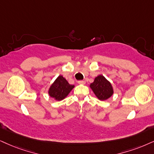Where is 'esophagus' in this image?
Instances as JSON below:
<instances>
[{
	"label": "esophagus",
	"mask_w": 154,
	"mask_h": 154,
	"mask_svg": "<svg viewBox=\"0 0 154 154\" xmlns=\"http://www.w3.org/2000/svg\"><path fill=\"white\" fill-rule=\"evenodd\" d=\"M78 83L79 84V85H85V84L86 83V82L84 81V80H80V81L78 82Z\"/></svg>",
	"instance_id": "1"
}]
</instances>
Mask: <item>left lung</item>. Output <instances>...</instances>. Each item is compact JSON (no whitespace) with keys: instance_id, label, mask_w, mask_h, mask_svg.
<instances>
[{"instance_id":"obj_1","label":"left lung","mask_w":154,"mask_h":154,"mask_svg":"<svg viewBox=\"0 0 154 154\" xmlns=\"http://www.w3.org/2000/svg\"><path fill=\"white\" fill-rule=\"evenodd\" d=\"M97 98L101 101H104L109 99L114 94V89L112 84L102 75L95 77L94 82L89 85Z\"/></svg>"}]
</instances>
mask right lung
<instances>
[{"mask_svg":"<svg viewBox=\"0 0 154 154\" xmlns=\"http://www.w3.org/2000/svg\"><path fill=\"white\" fill-rule=\"evenodd\" d=\"M75 85H69L63 75H59L48 89V94L56 101L64 100L72 90Z\"/></svg>","mask_w":154,"mask_h":154,"instance_id":"obj_1","label":"right lung"}]
</instances>
